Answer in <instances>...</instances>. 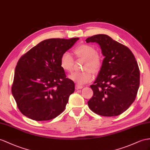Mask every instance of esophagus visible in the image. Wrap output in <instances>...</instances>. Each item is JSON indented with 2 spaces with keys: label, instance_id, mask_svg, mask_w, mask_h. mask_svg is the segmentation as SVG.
<instances>
[{
  "label": "esophagus",
  "instance_id": "esophagus-1",
  "mask_svg": "<svg viewBox=\"0 0 150 150\" xmlns=\"http://www.w3.org/2000/svg\"><path fill=\"white\" fill-rule=\"evenodd\" d=\"M83 87L82 86H80V85H78V84H76V85H75V89L76 90H79V89H82Z\"/></svg>",
  "mask_w": 150,
  "mask_h": 150
}]
</instances>
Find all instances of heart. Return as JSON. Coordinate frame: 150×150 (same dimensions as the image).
Instances as JSON below:
<instances>
[{"instance_id": "heart-1", "label": "heart", "mask_w": 150, "mask_h": 150, "mask_svg": "<svg viewBox=\"0 0 150 150\" xmlns=\"http://www.w3.org/2000/svg\"><path fill=\"white\" fill-rule=\"evenodd\" d=\"M76 56L86 59L84 65L85 71L74 72L68 76V78L78 84H85L91 82L94 76L91 71L96 74L100 70L102 66V58L97 53V50L93 45L82 44L74 49ZM74 63V57L68 52H64L60 57V66L64 71H71Z\"/></svg>"}]
</instances>
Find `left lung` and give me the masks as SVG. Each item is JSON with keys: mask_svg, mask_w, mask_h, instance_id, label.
<instances>
[{"mask_svg": "<svg viewBox=\"0 0 150 150\" xmlns=\"http://www.w3.org/2000/svg\"><path fill=\"white\" fill-rule=\"evenodd\" d=\"M86 41L98 44L105 56L98 77L91 86L94 94L88 106L101 116H117L132 105L139 89L140 74L135 57L128 47L105 34Z\"/></svg>", "mask_w": 150, "mask_h": 150, "instance_id": "obj_1", "label": "left lung"}]
</instances>
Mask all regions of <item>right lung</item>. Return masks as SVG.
Instances as JSON below:
<instances>
[{
  "label": "right lung",
  "mask_w": 150,
  "mask_h": 150,
  "mask_svg": "<svg viewBox=\"0 0 150 150\" xmlns=\"http://www.w3.org/2000/svg\"><path fill=\"white\" fill-rule=\"evenodd\" d=\"M79 39L44 40L19 59L12 94L25 116L36 121L49 120L64 110L75 83L66 77L60 57Z\"/></svg>",
  "instance_id": "obj_1"
}]
</instances>
